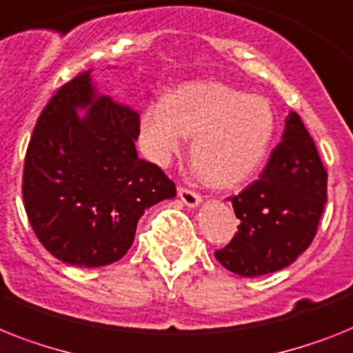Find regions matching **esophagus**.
I'll return each mask as SVG.
<instances>
[{
	"label": "esophagus",
	"mask_w": 353,
	"mask_h": 353,
	"mask_svg": "<svg viewBox=\"0 0 353 353\" xmlns=\"http://www.w3.org/2000/svg\"><path fill=\"white\" fill-rule=\"evenodd\" d=\"M179 196L180 200H182L188 208H198L200 205V202H202V196L198 193H194V191H191V189H185V188H180L179 189Z\"/></svg>",
	"instance_id": "obj_1"
}]
</instances>
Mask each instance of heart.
I'll return each instance as SVG.
<instances>
[{"label": "heart", "instance_id": "1", "mask_svg": "<svg viewBox=\"0 0 353 353\" xmlns=\"http://www.w3.org/2000/svg\"><path fill=\"white\" fill-rule=\"evenodd\" d=\"M276 115L267 99L220 83H191L151 101L139 122L144 155L168 165L188 137L194 170L212 188L229 189L260 170L274 141Z\"/></svg>", "mask_w": 353, "mask_h": 353}]
</instances>
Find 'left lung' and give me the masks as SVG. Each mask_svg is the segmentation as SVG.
<instances>
[{"mask_svg":"<svg viewBox=\"0 0 353 353\" xmlns=\"http://www.w3.org/2000/svg\"><path fill=\"white\" fill-rule=\"evenodd\" d=\"M229 202L240 218L216 260L238 276L272 274L296 261L312 243L327 203V171L296 112L285 119L281 142L249 188Z\"/></svg>","mask_w":353,"mask_h":353,"instance_id":"obj_1","label":"left lung"}]
</instances>
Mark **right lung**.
<instances>
[{
    "instance_id": "right-lung-1",
    "label": "right lung",
    "mask_w": 353,
    "mask_h": 353,
    "mask_svg": "<svg viewBox=\"0 0 353 353\" xmlns=\"http://www.w3.org/2000/svg\"><path fill=\"white\" fill-rule=\"evenodd\" d=\"M90 74L46 104L23 171L32 229L52 256L75 267L121 260L145 209L176 194L159 165L137 155L139 113L99 95Z\"/></svg>"
}]
</instances>
